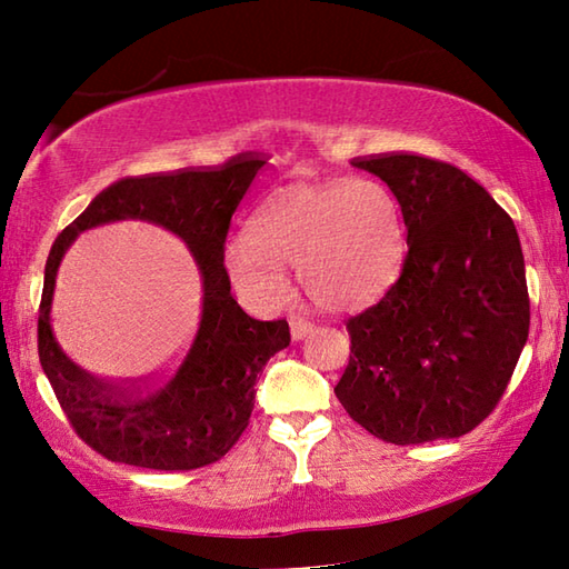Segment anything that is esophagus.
<instances>
[{"label": "esophagus", "mask_w": 569, "mask_h": 569, "mask_svg": "<svg viewBox=\"0 0 569 569\" xmlns=\"http://www.w3.org/2000/svg\"><path fill=\"white\" fill-rule=\"evenodd\" d=\"M288 323H291L293 341H301V339H306L308 333L313 331V323L308 321V319H301V316H291V319H288Z\"/></svg>", "instance_id": "34e87169"}]
</instances>
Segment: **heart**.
<instances>
[{
	"label": "heart",
	"mask_w": 569,
	"mask_h": 569,
	"mask_svg": "<svg viewBox=\"0 0 569 569\" xmlns=\"http://www.w3.org/2000/svg\"><path fill=\"white\" fill-rule=\"evenodd\" d=\"M407 258V226L393 192L377 180L291 182L273 190L248 236L230 238L233 281L266 306L291 296L298 271L306 296L323 311H359L389 291Z\"/></svg>",
	"instance_id": "1"
}]
</instances>
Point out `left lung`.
I'll return each mask as SVG.
<instances>
[{"instance_id": "8db88e82", "label": "left lung", "mask_w": 569, "mask_h": 569, "mask_svg": "<svg viewBox=\"0 0 569 569\" xmlns=\"http://www.w3.org/2000/svg\"><path fill=\"white\" fill-rule=\"evenodd\" d=\"M397 196L407 226L399 281L346 323L336 397L391 445L455 439L502 399L529 333L525 256L497 200L449 162L411 152L356 158Z\"/></svg>"}]
</instances>
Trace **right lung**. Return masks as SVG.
I'll list each match as a JSON object with an SVG mask.
<instances>
[{
    "mask_svg": "<svg viewBox=\"0 0 569 569\" xmlns=\"http://www.w3.org/2000/svg\"><path fill=\"white\" fill-rule=\"evenodd\" d=\"M263 156L240 152L220 168L122 178L74 218L50 250L40 303V363L62 411L84 445L110 461L160 471L213 465L243 435L256 379L291 343L286 319L258 321L230 296L223 246L230 218ZM114 219H148L176 232L197 258L204 281L201 323L176 367L142 385H110L77 367L51 331L56 268L82 229Z\"/></svg>",
    "mask_w": 569,
    "mask_h": 569,
    "instance_id": "add662e5",
    "label": "right lung"
}]
</instances>
